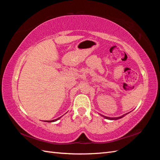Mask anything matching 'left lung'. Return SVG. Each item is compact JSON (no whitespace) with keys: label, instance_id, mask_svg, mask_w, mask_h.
Listing matches in <instances>:
<instances>
[{"label":"left lung","instance_id":"obj_1","mask_svg":"<svg viewBox=\"0 0 160 160\" xmlns=\"http://www.w3.org/2000/svg\"><path fill=\"white\" fill-rule=\"evenodd\" d=\"M102 116V117H104V118H106V119H108V120H118V119H120V118H122V117H124V115H122V116H120V117H118V118H109V117H107V116H104V115H101Z\"/></svg>","mask_w":160,"mask_h":160}]
</instances>
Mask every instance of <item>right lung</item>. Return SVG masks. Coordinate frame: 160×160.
I'll return each instance as SVG.
<instances>
[{"mask_svg": "<svg viewBox=\"0 0 160 160\" xmlns=\"http://www.w3.org/2000/svg\"><path fill=\"white\" fill-rule=\"evenodd\" d=\"M60 118H61V117H60V118H57V119H56V120H49V121L46 120V121H45V122H55V121H56V120H59V119H60Z\"/></svg>", "mask_w": 160, "mask_h": 160, "instance_id": "add662e5", "label": "right lung"}]
</instances>
